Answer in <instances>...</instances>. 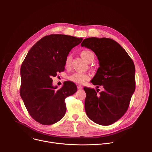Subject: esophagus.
I'll return each mask as SVG.
<instances>
[{"mask_svg": "<svg viewBox=\"0 0 152 152\" xmlns=\"http://www.w3.org/2000/svg\"><path fill=\"white\" fill-rule=\"evenodd\" d=\"M77 89H78V90H82V86L80 85H77Z\"/></svg>", "mask_w": 152, "mask_h": 152, "instance_id": "esophagus-1", "label": "esophagus"}]
</instances>
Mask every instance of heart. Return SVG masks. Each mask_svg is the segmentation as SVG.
I'll return each mask as SVG.
<instances>
[{
  "label": "heart",
  "mask_w": 152,
  "mask_h": 152,
  "mask_svg": "<svg viewBox=\"0 0 152 152\" xmlns=\"http://www.w3.org/2000/svg\"><path fill=\"white\" fill-rule=\"evenodd\" d=\"M80 56L87 62H92L94 59V53L90 50H83L80 52ZM72 61V56L71 55H68L64 61L65 67L66 68H69L71 66ZM90 76L83 73H75L70 75L69 77V79L72 82L82 83L85 81L89 80Z\"/></svg>",
  "instance_id": "1"
}]
</instances>
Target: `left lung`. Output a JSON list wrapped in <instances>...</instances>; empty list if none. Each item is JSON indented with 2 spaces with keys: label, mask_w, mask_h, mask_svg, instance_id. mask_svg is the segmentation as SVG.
Wrapping results in <instances>:
<instances>
[{
  "label": "left lung",
  "mask_w": 152,
  "mask_h": 152,
  "mask_svg": "<svg viewBox=\"0 0 152 152\" xmlns=\"http://www.w3.org/2000/svg\"><path fill=\"white\" fill-rule=\"evenodd\" d=\"M81 46L91 49L97 56L100 67L91 82L97 88H103L99 93V89L83 88L86 94V114L98 124H112L126 113L135 91L134 63L126 50L111 38H85Z\"/></svg>",
  "instance_id": "left-lung-1"
}]
</instances>
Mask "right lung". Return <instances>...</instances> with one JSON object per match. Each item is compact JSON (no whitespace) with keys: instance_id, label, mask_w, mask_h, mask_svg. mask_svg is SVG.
<instances>
[{"instance_id":"add662e5","label":"right lung","mask_w":152,"mask_h":152,"mask_svg":"<svg viewBox=\"0 0 152 152\" xmlns=\"http://www.w3.org/2000/svg\"><path fill=\"white\" fill-rule=\"evenodd\" d=\"M82 39L67 35H46L32 47L21 64L20 96L30 115L40 124H53L66 114L65 99L75 93L77 86L66 81L57 89L52 77L64 70L65 59Z\"/></svg>"}]
</instances>
